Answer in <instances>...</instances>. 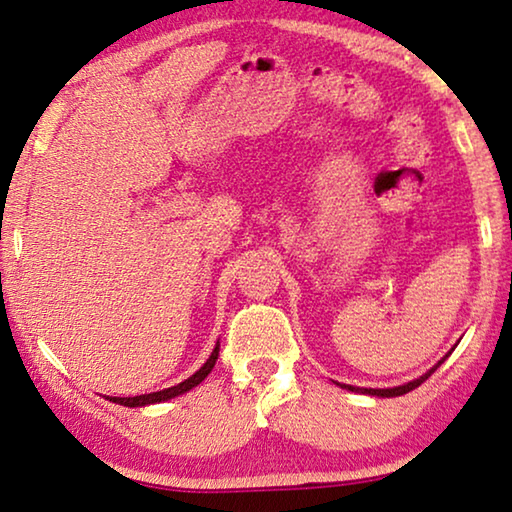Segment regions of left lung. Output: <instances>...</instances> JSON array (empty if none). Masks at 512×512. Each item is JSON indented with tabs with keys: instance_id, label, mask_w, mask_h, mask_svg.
Here are the masks:
<instances>
[{
	"instance_id": "1",
	"label": "left lung",
	"mask_w": 512,
	"mask_h": 512,
	"mask_svg": "<svg viewBox=\"0 0 512 512\" xmlns=\"http://www.w3.org/2000/svg\"><path fill=\"white\" fill-rule=\"evenodd\" d=\"M441 363V361H439ZM437 370V365H434V368L430 370V372H425V375L421 377V379H414V381H409V384H404V386H395V388H356V386H345V388H349V391H358V393H368V395H381V398H395V395H404V393H409V391H414V388H418L423 384V381L432 375V372Z\"/></svg>"
}]
</instances>
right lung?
<instances>
[{"instance_id": "obj_1", "label": "right lung", "mask_w": 512, "mask_h": 512, "mask_svg": "<svg viewBox=\"0 0 512 512\" xmlns=\"http://www.w3.org/2000/svg\"><path fill=\"white\" fill-rule=\"evenodd\" d=\"M218 349H220V347L216 345V349H213L211 356H209V361L204 363L202 368L197 370L193 377H188L186 381H181V384H177V386H172V388H165V391H158V393L135 395V398H108V400L117 402V404H124V407H144V404H154V402H165V400H170V398H177V395H181V393L190 391V388H195L197 384H200V381L207 379V375H209V372L213 370V365H216Z\"/></svg>"}]
</instances>
